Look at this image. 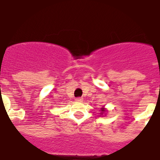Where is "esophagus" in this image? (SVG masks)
<instances>
[{"instance_id": "obj_1", "label": "esophagus", "mask_w": 160, "mask_h": 160, "mask_svg": "<svg viewBox=\"0 0 160 160\" xmlns=\"http://www.w3.org/2000/svg\"><path fill=\"white\" fill-rule=\"evenodd\" d=\"M82 100H83V99H82V97H78L75 99V101H78V102H82Z\"/></svg>"}]
</instances>
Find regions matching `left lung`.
Instances as JSON below:
<instances>
[{"label": "left lung", "mask_w": 160, "mask_h": 160, "mask_svg": "<svg viewBox=\"0 0 160 160\" xmlns=\"http://www.w3.org/2000/svg\"><path fill=\"white\" fill-rule=\"evenodd\" d=\"M105 112V110H104V109H103V108H102V109H101V112Z\"/></svg>", "instance_id": "8db88e82"}]
</instances>
